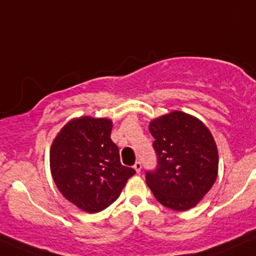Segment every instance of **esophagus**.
Masks as SVG:
<instances>
[{
    "instance_id": "esophagus-1",
    "label": "esophagus",
    "mask_w": 256,
    "mask_h": 256,
    "mask_svg": "<svg viewBox=\"0 0 256 256\" xmlns=\"http://www.w3.org/2000/svg\"><path fill=\"white\" fill-rule=\"evenodd\" d=\"M134 169L136 170V172L137 174H140L141 172V169H142V164L140 162H136V164L134 165Z\"/></svg>"
}]
</instances>
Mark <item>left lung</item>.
I'll use <instances>...</instances> for the list:
<instances>
[{"label":"left lung","mask_w":256,"mask_h":256,"mask_svg":"<svg viewBox=\"0 0 256 256\" xmlns=\"http://www.w3.org/2000/svg\"><path fill=\"white\" fill-rule=\"evenodd\" d=\"M158 156L156 171L146 182L160 204L176 212L196 206L215 184L218 153L206 124L181 110L156 118L150 122Z\"/></svg>","instance_id":"8db88e82"}]
</instances>
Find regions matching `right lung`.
<instances>
[{"mask_svg": "<svg viewBox=\"0 0 256 256\" xmlns=\"http://www.w3.org/2000/svg\"><path fill=\"white\" fill-rule=\"evenodd\" d=\"M112 128L108 118H74L50 146V166L56 186L66 200L90 214L113 204L136 172L120 162L119 148L110 138Z\"/></svg>", "mask_w": 256, "mask_h": 256, "instance_id": "add662e5", "label": "right lung"}]
</instances>
